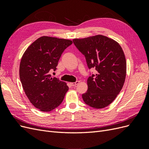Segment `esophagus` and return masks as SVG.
Listing matches in <instances>:
<instances>
[{
	"label": "esophagus",
	"instance_id": "esophagus-1",
	"mask_svg": "<svg viewBox=\"0 0 149 149\" xmlns=\"http://www.w3.org/2000/svg\"><path fill=\"white\" fill-rule=\"evenodd\" d=\"M79 83V81H76L74 82V83H71V85L72 86H76V84H78Z\"/></svg>",
	"mask_w": 149,
	"mask_h": 149
}]
</instances>
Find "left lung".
<instances>
[{"label":"left lung","instance_id":"left-lung-1","mask_svg":"<svg viewBox=\"0 0 149 149\" xmlns=\"http://www.w3.org/2000/svg\"><path fill=\"white\" fill-rule=\"evenodd\" d=\"M75 47L85 56L90 73L88 89L82 97L86 104L96 109L109 106L118 95L126 75V61L118 43L103 35L73 40Z\"/></svg>","mask_w":149,"mask_h":149}]
</instances>
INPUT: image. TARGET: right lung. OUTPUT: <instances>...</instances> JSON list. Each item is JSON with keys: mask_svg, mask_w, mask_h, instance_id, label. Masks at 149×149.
I'll list each match as a JSON object with an SVG mask.
<instances>
[{"mask_svg": "<svg viewBox=\"0 0 149 149\" xmlns=\"http://www.w3.org/2000/svg\"><path fill=\"white\" fill-rule=\"evenodd\" d=\"M73 43L69 40L42 37L31 43L22 56L20 79L31 103L43 112L59 106L69 88L66 83L53 77L61 54Z\"/></svg>", "mask_w": 149, "mask_h": 149, "instance_id": "obj_1", "label": "right lung"}]
</instances>
